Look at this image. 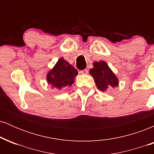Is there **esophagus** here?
<instances>
[{
    "label": "esophagus",
    "mask_w": 154,
    "mask_h": 154,
    "mask_svg": "<svg viewBox=\"0 0 154 154\" xmlns=\"http://www.w3.org/2000/svg\"><path fill=\"white\" fill-rule=\"evenodd\" d=\"M79 73H80L81 75H87L88 73V69H83V70H81V71L79 72Z\"/></svg>",
    "instance_id": "esophagus-1"
}]
</instances>
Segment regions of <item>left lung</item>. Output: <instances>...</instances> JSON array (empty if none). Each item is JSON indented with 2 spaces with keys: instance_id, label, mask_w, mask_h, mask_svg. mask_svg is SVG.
Listing matches in <instances>:
<instances>
[{
  "instance_id": "8db88e82",
  "label": "left lung",
  "mask_w": 154,
  "mask_h": 154,
  "mask_svg": "<svg viewBox=\"0 0 154 154\" xmlns=\"http://www.w3.org/2000/svg\"><path fill=\"white\" fill-rule=\"evenodd\" d=\"M93 64V68L90 69V75L93 77L99 91L103 92L109 87L115 88L119 85V79L106 62L95 61Z\"/></svg>"
}]
</instances>
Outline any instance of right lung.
Wrapping results in <instances>:
<instances>
[{
	"instance_id": "1",
	"label": "right lung",
	"mask_w": 154,
	"mask_h": 154,
	"mask_svg": "<svg viewBox=\"0 0 154 154\" xmlns=\"http://www.w3.org/2000/svg\"><path fill=\"white\" fill-rule=\"evenodd\" d=\"M78 72L63 58L58 60L53 69L48 72L46 79L48 84L53 88L61 90L66 86H70L75 82Z\"/></svg>"
}]
</instances>
